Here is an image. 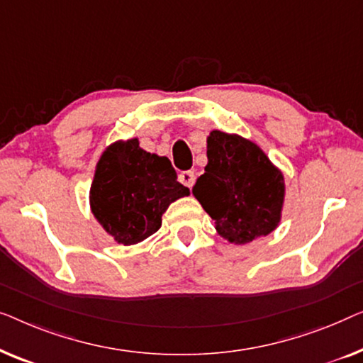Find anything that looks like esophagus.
<instances>
[{"instance_id": "34e87169", "label": "esophagus", "mask_w": 363, "mask_h": 363, "mask_svg": "<svg viewBox=\"0 0 363 363\" xmlns=\"http://www.w3.org/2000/svg\"><path fill=\"white\" fill-rule=\"evenodd\" d=\"M179 181L184 186L191 189L194 186V182H196V174H194V171H182L179 174Z\"/></svg>"}]
</instances>
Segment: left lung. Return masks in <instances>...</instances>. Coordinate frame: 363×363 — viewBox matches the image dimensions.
<instances>
[{"label": "left lung", "instance_id": "8db88e82", "mask_svg": "<svg viewBox=\"0 0 363 363\" xmlns=\"http://www.w3.org/2000/svg\"><path fill=\"white\" fill-rule=\"evenodd\" d=\"M207 160L192 194L216 220L217 233L235 245L272 233L281 220L284 176L262 147L213 130L207 136Z\"/></svg>", "mask_w": 363, "mask_h": 363}]
</instances>
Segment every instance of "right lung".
I'll use <instances>...</instances> for the list:
<instances>
[{"instance_id": "right-lung-1", "label": "right lung", "mask_w": 363, "mask_h": 363, "mask_svg": "<svg viewBox=\"0 0 363 363\" xmlns=\"http://www.w3.org/2000/svg\"><path fill=\"white\" fill-rule=\"evenodd\" d=\"M189 196L166 156L140 147L138 138L115 141L95 167L90 208L104 230L125 247L160 230L162 213Z\"/></svg>"}]
</instances>
